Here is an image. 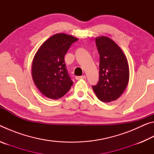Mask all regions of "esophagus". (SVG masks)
Here are the masks:
<instances>
[{
    "label": "esophagus",
    "instance_id": "1",
    "mask_svg": "<svg viewBox=\"0 0 154 154\" xmlns=\"http://www.w3.org/2000/svg\"><path fill=\"white\" fill-rule=\"evenodd\" d=\"M85 75H82V76H77V77H75V79L77 80H79V79H85Z\"/></svg>",
    "mask_w": 154,
    "mask_h": 154
}]
</instances>
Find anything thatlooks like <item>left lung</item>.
I'll use <instances>...</instances> for the list:
<instances>
[{
	"label": "left lung",
	"instance_id": "left-lung-1",
	"mask_svg": "<svg viewBox=\"0 0 154 154\" xmlns=\"http://www.w3.org/2000/svg\"><path fill=\"white\" fill-rule=\"evenodd\" d=\"M100 55L99 81L92 86L100 101L110 103L120 97L129 82V66L122 49L105 36L96 38Z\"/></svg>",
	"mask_w": 154,
	"mask_h": 154
}]
</instances>
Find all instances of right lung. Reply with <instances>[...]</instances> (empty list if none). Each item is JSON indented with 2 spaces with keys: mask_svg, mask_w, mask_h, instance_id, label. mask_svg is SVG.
<instances>
[{
  "mask_svg": "<svg viewBox=\"0 0 154 154\" xmlns=\"http://www.w3.org/2000/svg\"><path fill=\"white\" fill-rule=\"evenodd\" d=\"M78 38L58 33L46 40L36 51L32 64V77L41 94L51 99H58L71 88L72 81L68 74L64 56Z\"/></svg>",
  "mask_w": 154,
  "mask_h": 154,
  "instance_id": "right-lung-1",
  "label": "right lung"
}]
</instances>
